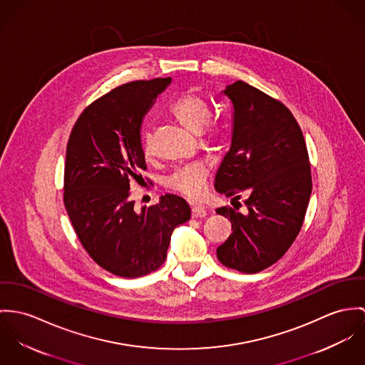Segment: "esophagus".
I'll list each match as a JSON object with an SVG mask.
<instances>
[{"label": "esophagus", "instance_id": "1", "mask_svg": "<svg viewBox=\"0 0 365 365\" xmlns=\"http://www.w3.org/2000/svg\"><path fill=\"white\" fill-rule=\"evenodd\" d=\"M207 215V210L202 205H193L192 207V217L193 218H199V217H205Z\"/></svg>", "mask_w": 365, "mask_h": 365}]
</instances>
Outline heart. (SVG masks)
Masks as SVG:
<instances>
[{
	"instance_id": "1",
	"label": "heart",
	"mask_w": 365,
	"mask_h": 365,
	"mask_svg": "<svg viewBox=\"0 0 365 365\" xmlns=\"http://www.w3.org/2000/svg\"><path fill=\"white\" fill-rule=\"evenodd\" d=\"M169 115L185 128L197 133L202 144H208L218 138L221 125L217 120L208 119L211 106L207 99L193 92H183L175 98L169 108ZM141 147L145 157L153 155V137L148 130L143 131ZM208 169L205 163H192L178 168L168 179L166 186L189 197H199L204 192Z\"/></svg>"
}]
</instances>
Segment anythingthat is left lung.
I'll list each match as a JSON object with an SVG mask.
<instances>
[{"instance_id": "left-lung-1", "label": "left lung", "mask_w": 365, "mask_h": 365, "mask_svg": "<svg viewBox=\"0 0 365 365\" xmlns=\"http://www.w3.org/2000/svg\"><path fill=\"white\" fill-rule=\"evenodd\" d=\"M222 93L232 102L234 127L214 187L238 205L245 193L247 211L217 208L232 224L217 257L230 269L259 273L283 257L302 227L312 192L309 157L298 123L280 101L243 81Z\"/></svg>"}]
</instances>
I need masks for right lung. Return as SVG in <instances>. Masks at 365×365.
<instances>
[{"mask_svg": "<svg viewBox=\"0 0 365 365\" xmlns=\"http://www.w3.org/2000/svg\"><path fill=\"white\" fill-rule=\"evenodd\" d=\"M170 77L133 81L92 102L74 124L66 154L64 204L83 249L105 270L125 279L155 272L166 259L173 230L190 207L165 195L140 212L131 182L147 169L141 124Z\"/></svg>", "mask_w": 365, "mask_h": 365, "instance_id": "add662e5", "label": "right lung"}]
</instances>
